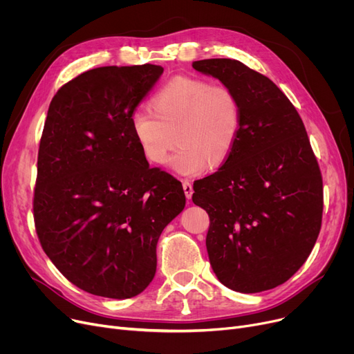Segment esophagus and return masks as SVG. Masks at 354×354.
I'll return each instance as SVG.
<instances>
[{"label": "esophagus", "mask_w": 354, "mask_h": 354, "mask_svg": "<svg viewBox=\"0 0 354 354\" xmlns=\"http://www.w3.org/2000/svg\"><path fill=\"white\" fill-rule=\"evenodd\" d=\"M182 188H183V192H185V196H187V199H191L192 194H194V188H192L191 180L183 179L182 180Z\"/></svg>", "instance_id": "1"}]
</instances>
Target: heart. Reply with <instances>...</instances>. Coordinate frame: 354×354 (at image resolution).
I'll return each instance as SVG.
<instances>
[{
    "instance_id": "obj_1",
    "label": "heart",
    "mask_w": 354,
    "mask_h": 354,
    "mask_svg": "<svg viewBox=\"0 0 354 354\" xmlns=\"http://www.w3.org/2000/svg\"><path fill=\"white\" fill-rule=\"evenodd\" d=\"M152 106L153 110L139 107L132 115L133 135L151 163L165 165L176 138L179 147L171 166L180 175L205 172L209 163H222L234 151L243 113L230 86L176 76L155 93Z\"/></svg>"
}]
</instances>
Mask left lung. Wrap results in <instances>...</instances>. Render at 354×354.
I'll return each instance as SVG.
<instances>
[{"label":"left lung","mask_w":354,"mask_h":354,"mask_svg":"<svg viewBox=\"0 0 354 354\" xmlns=\"http://www.w3.org/2000/svg\"><path fill=\"white\" fill-rule=\"evenodd\" d=\"M192 67L230 86L241 102L236 145L219 169L194 183L209 215L207 250L225 287L259 292L286 283L306 263L323 216V178L304 123L264 74L238 60Z\"/></svg>","instance_id":"left-lung-1"}]
</instances>
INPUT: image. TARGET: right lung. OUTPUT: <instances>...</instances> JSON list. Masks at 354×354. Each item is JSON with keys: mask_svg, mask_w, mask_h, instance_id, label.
Here are the masks:
<instances>
[{"mask_svg": "<svg viewBox=\"0 0 354 354\" xmlns=\"http://www.w3.org/2000/svg\"><path fill=\"white\" fill-rule=\"evenodd\" d=\"M155 64L106 66L53 97L37 159L35 232L76 287L107 299L140 294L156 272V244L185 208L182 183L149 167L132 115L160 77Z\"/></svg>", "mask_w": 354, "mask_h": 354, "instance_id": "add662e5", "label": "right lung"}]
</instances>
